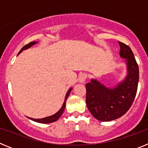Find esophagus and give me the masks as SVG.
<instances>
[{"label": "esophagus", "instance_id": "1", "mask_svg": "<svg viewBox=\"0 0 148 148\" xmlns=\"http://www.w3.org/2000/svg\"><path fill=\"white\" fill-rule=\"evenodd\" d=\"M87 75L86 73H82V74H81V75L78 76V80H79V82H81V83L85 82V81L87 80Z\"/></svg>", "mask_w": 148, "mask_h": 148}]
</instances>
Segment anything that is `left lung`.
Masks as SVG:
<instances>
[{
	"label": "left lung",
	"mask_w": 148,
	"mask_h": 148,
	"mask_svg": "<svg viewBox=\"0 0 148 148\" xmlns=\"http://www.w3.org/2000/svg\"><path fill=\"white\" fill-rule=\"evenodd\" d=\"M120 56L125 58L127 75L114 88H108L97 80L86 84V103L96 119L110 121L120 118L133 104L138 88L139 72L134 55L127 45L119 41Z\"/></svg>",
	"instance_id": "1"
}]
</instances>
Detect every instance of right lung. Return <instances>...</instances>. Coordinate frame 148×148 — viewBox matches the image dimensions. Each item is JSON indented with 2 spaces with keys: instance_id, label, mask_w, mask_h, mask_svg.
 <instances>
[{
  "instance_id": "add662e5",
  "label": "right lung",
  "mask_w": 148,
  "mask_h": 148,
  "mask_svg": "<svg viewBox=\"0 0 148 148\" xmlns=\"http://www.w3.org/2000/svg\"><path fill=\"white\" fill-rule=\"evenodd\" d=\"M36 43L37 42H30V43H29L28 44H26L24 47H22V49H21L20 52L18 53V54H20V53H21L23 49H28V48H29L30 47H32V45H34V44H36ZM71 90H72V88H70V90H68V92H66V97H65L64 102V104H63L62 107H61V109L59 110V111H58V112H57L56 114L53 115V116H48V117H46V118H43V119H32V118H29V119L31 120H32V121H36V122L43 123V124H46V123H52V122H54V121H57V120H58V119L61 117V116L62 115L63 112H64V110L65 106H66V99H67L68 96H69V94H70V92H71Z\"/></svg>"
}]
</instances>
